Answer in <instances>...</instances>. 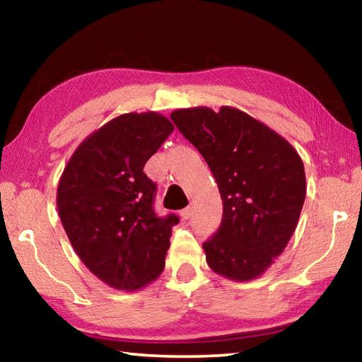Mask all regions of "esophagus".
Returning <instances> with one entry per match:
<instances>
[{
	"instance_id": "obj_1",
	"label": "esophagus",
	"mask_w": 362,
	"mask_h": 362,
	"mask_svg": "<svg viewBox=\"0 0 362 362\" xmlns=\"http://www.w3.org/2000/svg\"><path fill=\"white\" fill-rule=\"evenodd\" d=\"M192 214H193V207H185V209H182L180 211V217L183 218V220H188L189 217H192Z\"/></svg>"
}]
</instances>
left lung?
<instances>
[{
	"instance_id": "obj_1",
	"label": "left lung",
	"mask_w": 362,
	"mask_h": 362,
	"mask_svg": "<svg viewBox=\"0 0 362 362\" xmlns=\"http://www.w3.org/2000/svg\"><path fill=\"white\" fill-rule=\"evenodd\" d=\"M170 118L206 159L222 196V223L203 244L207 265L238 283L262 276L297 228L306 194L302 158L235 107L179 108Z\"/></svg>"
}]
</instances>
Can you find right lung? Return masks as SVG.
I'll use <instances>...</instances> for the list:
<instances>
[{
	"label": "right lung",
	"mask_w": 362,
	"mask_h": 362,
	"mask_svg": "<svg viewBox=\"0 0 362 362\" xmlns=\"http://www.w3.org/2000/svg\"><path fill=\"white\" fill-rule=\"evenodd\" d=\"M173 131L161 113L119 115L78 145L60 175L57 211L66 236L113 289L140 291L164 269L179 217L153 211L156 185L144 166Z\"/></svg>",
	"instance_id": "right-lung-1"
}]
</instances>
